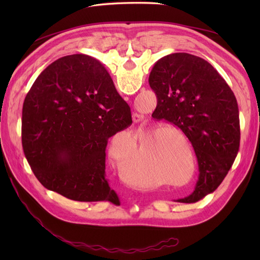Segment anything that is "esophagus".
<instances>
[{"instance_id": "34e87169", "label": "esophagus", "mask_w": 260, "mask_h": 260, "mask_svg": "<svg viewBox=\"0 0 260 260\" xmlns=\"http://www.w3.org/2000/svg\"><path fill=\"white\" fill-rule=\"evenodd\" d=\"M132 120H133V122H140V121H142V120H143V116L138 114V113H135V114L132 115Z\"/></svg>"}]
</instances>
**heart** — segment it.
Wrapping results in <instances>:
<instances>
[{"label": "heart", "instance_id": "1", "mask_svg": "<svg viewBox=\"0 0 260 260\" xmlns=\"http://www.w3.org/2000/svg\"><path fill=\"white\" fill-rule=\"evenodd\" d=\"M176 133V132H175ZM109 157L115 162L121 160V155L109 149ZM154 167L146 159L145 147L142 145L124 159L122 165V176L128 183L136 186H144L153 183Z\"/></svg>", "mask_w": 260, "mask_h": 260}]
</instances>
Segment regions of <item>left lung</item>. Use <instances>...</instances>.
Segmentation results:
<instances>
[{
    "label": "left lung",
    "instance_id": "1",
    "mask_svg": "<svg viewBox=\"0 0 260 260\" xmlns=\"http://www.w3.org/2000/svg\"><path fill=\"white\" fill-rule=\"evenodd\" d=\"M148 82L157 95L152 117L182 130L198 158L194 191L178 201H199L222 182L239 152L237 99L208 61L187 53H172L157 60Z\"/></svg>",
    "mask_w": 260,
    "mask_h": 260
}]
</instances>
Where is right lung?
Returning a JSON list of instances; mask_svg holds the SVG:
<instances>
[{
    "instance_id": "obj_1",
    "label": "right lung",
    "mask_w": 260,
    "mask_h": 260,
    "mask_svg": "<svg viewBox=\"0 0 260 260\" xmlns=\"http://www.w3.org/2000/svg\"><path fill=\"white\" fill-rule=\"evenodd\" d=\"M132 123L106 68L89 55L55 60L22 107L23 153L41 184L78 202H119L105 172L108 139Z\"/></svg>"
}]
</instances>
